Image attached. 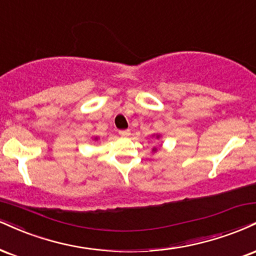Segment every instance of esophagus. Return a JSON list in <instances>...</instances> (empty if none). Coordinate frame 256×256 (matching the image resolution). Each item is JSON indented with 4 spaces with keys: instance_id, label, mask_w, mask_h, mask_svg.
<instances>
[{
    "instance_id": "34e87169",
    "label": "esophagus",
    "mask_w": 256,
    "mask_h": 256,
    "mask_svg": "<svg viewBox=\"0 0 256 256\" xmlns=\"http://www.w3.org/2000/svg\"><path fill=\"white\" fill-rule=\"evenodd\" d=\"M119 134L122 137H128L130 136V130H120L119 131Z\"/></svg>"
}]
</instances>
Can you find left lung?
I'll return each mask as SVG.
<instances>
[{"instance_id": "left-lung-1", "label": "left lung", "mask_w": 256, "mask_h": 256, "mask_svg": "<svg viewBox=\"0 0 256 256\" xmlns=\"http://www.w3.org/2000/svg\"><path fill=\"white\" fill-rule=\"evenodd\" d=\"M156 138H160V134H156ZM154 152H156L155 148H154Z\"/></svg>"}]
</instances>
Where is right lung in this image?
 Returning a JSON list of instances; mask_svg holds the SVG:
<instances>
[{"instance_id":"add662e5","label":"right lung","mask_w":256,"mask_h":256,"mask_svg":"<svg viewBox=\"0 0 256 256\" xmlns=\"http://www.w3.org/2000/svg\"><path fill=\"white\" fill-rule=\"evenodd\" d=\"M94 140H98V138H96V137H95V138H94Z\"/></svg>"}]
</instances>
